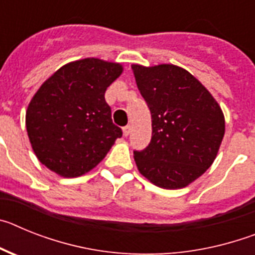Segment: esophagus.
Listing matches in <instances>:
<instances>
[{
	"label": "esophagus",
	"mask_w": 255,
	"mask_h": 255,
	"mask_svg": "<svg viewBox=\"0 0 255 255\" xmlns=\"http://www.w3.org/2000/svg\"><path fill=\"white\" fill-rule=\"evenodd\" d=\"M130 131H131V126H130V125H126L125 128H124V129H123L124 136H128V135L130 134Z\"/></svg>",
	"instance_id": "1"
}]
</instances>
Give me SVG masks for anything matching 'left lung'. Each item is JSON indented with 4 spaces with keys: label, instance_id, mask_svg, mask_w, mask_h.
<instances>
[{
    "label": "left lung",
    "instance_id": "1",
    "mask_svg": "<svg viewBox=\"0 0 255 255\" xmlns=\"http://www.w3.org/2000/svg\"><path fill=\"white\" fill-rule=\"evenodd\" d=\"M152 115V139L134 150L139 172L163 189H181L215 161L225 135V116L202 83L170 64L131 65Z\"/></svg>",
    "mask_w": 255,
    "mask_h": 255
}]
</instances>
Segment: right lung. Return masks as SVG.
Segmentation results:
<instances>
[{"instance_id":"1","label":"right lung","mask_w":255,"mask_h":255,"mask_svg":"<svg viewBox=\"0 0 255 255\" xmlns=\"http://www.w3.org/2000/svg\"><path fill=\"white\" fill-rule=\"evenodd\" d=\"M121 73L120 64L83 58L64 65L40 85L25 116L40 163L62 177H78L105 158L123 136L105 100Z\"/></svg>"}]
</instances>
